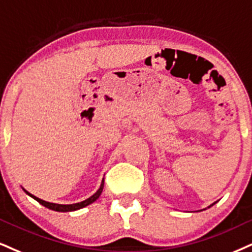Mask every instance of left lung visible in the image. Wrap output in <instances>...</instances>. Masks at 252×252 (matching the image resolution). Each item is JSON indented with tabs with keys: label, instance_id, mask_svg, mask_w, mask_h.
<instances>
[{
	"label": "left lung",
	"instance_id": "8db88e82",
	"mask_svg": "<svg viewBox=\"0 0 252 252\" xmlns=\"http://www.w3.org/2000/svg\"><path fill=\"white\" fill-rule=\"evenodd\" d=\"M215 203H216V202H215ZM215 203H213V204H212V206H214V204H215ZM212 206H209V208H210V207H212Z\"/></svg>",
	"mask_w": 252,
	"mask_h": 252
}]
</instances>
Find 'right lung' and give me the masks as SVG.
<instances>
[{
	"label": "right lung",
	"instance_id": "add662e5",
	"mask_svg": "<svg viewBox=\"0 0 252 252\" xmlns=\"http://www.w3.org/2000/svg\"><path fill=\"white\" fill-rule=\"evenodd\" d=\"M102 189H104V180H102V181H101V185H100V187H99L98 190L95 191L94 194H93L91 197L86 198L85 201L79 202V203H73V204H57V203H51V202L43 201V200H40V198H38V197L33 196L32 194H30V192H28L24 188H23V190L26 191L27 194L29 195V196H31L32 198H35V200H36L37 202H39V203L42 204V206H44V207L48 208V209L55 210V212H63V213H65V212H74V210L82 209V208H84V207L89 206V204L93 203V202H94L99 196H100Z\"/></svg>",
	"mask_w": 252,
	"mask_h": 252
}]
</instances>
